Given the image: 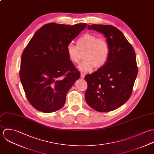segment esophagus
<instances>
[{
    "mask_svg": "<svg viewBox=\"0 0 154 154\" xmlns=\"http://www.w3.org/2000/svg\"><path fill=\"white\" fill-rule=\"evenodd\" d=\"M85 75H86V74H85V73L81 72V78H82V79H84L85 77Z\"/></svg>",
    "mask_w": 154,
    "mask_h": 154,
    "instance_id": "esophagus-1",
    "label": "esophagus"
}]
</instances>
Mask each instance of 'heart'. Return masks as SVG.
Returning <instances> with one entry per match:
<instances>
[{"instance_id": "heart-1", "label": "heart", "mask_w": 154, "mask_h": 154, "mask_svg": "<svg viewBox=\"0 0 154 154\" xmlns=\"http://www.w3.org/2000/svg\"><path fill=\"white\" fill-rule=\"evenodd\" d=\"M77 46L69 43L66 48L69 59L74 63L79 62V51L85 52L84 60L79 65V69L84 72L92 71L95 67L99 68L106 62L109 55V46L108 42L93 34L86 33L77 41Z\"/></svg>"}]
</instances>
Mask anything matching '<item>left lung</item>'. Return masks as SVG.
<instances>
[{"label": "left lung", "instance_id": "left-lung-1", "mask_svg": "<svg viewBox=\"0 0 154 154\" xmlns=\"http://www.w3.org/2000/svg\"><path fill=\"white\" fill-rule=\"evenodd\" d=\"M88 30L102 33L109 46L106 62L85 77L87 103L94 110L109 112L122 106L130 98L137 77L134 51L123 32L110 25H88Z\"/></svg>", "mask_w": 154, "mask_h": 154}]
</instances>
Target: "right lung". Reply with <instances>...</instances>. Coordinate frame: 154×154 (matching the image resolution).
I'll list each match as a JSON object with an SVG mask.
<instances>
[{"instance_id":"right-lung-1","label":"right lung","mask_w":154,"mask_h":154,"mask_svg":"<svg viewBox=\"0 0 154 154\" xmlns=\"http://www.w3.org/2000/svg\"><path fill=\"white\" fill-rule=\"evenodd\" d=\"M87 27L49 23L35 32L21 60V82L31 105L45 113L63 106L66 93L80 77L66 48Z\"/></svg>"}]
</instances>
